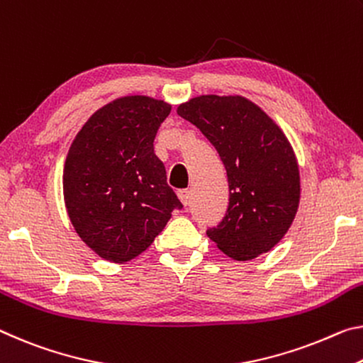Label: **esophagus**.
Masks as SVG:
<instances>
[{
  "instance_id": "obj_1",
  "label": "esophagus",
  "mask_w": 363,
  "mask_h": 363,
  "mask_svg": "<svg viewBox=\"0 0 363 363\" xmlns=\"http://www.w3.org/2000/svg\"><path fill=\"white\" fill-rule=\"evenodd\" d=\"M177 197H179L181 203H182L184 206H187L189 202H191V191H187V189H184V191L177 192Z\"/></svg>"
}]
</instances>
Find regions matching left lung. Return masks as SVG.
<instances>
[{"instance_id":"8db88e82","label":"left lung","mask_w":363,"mask_h":363,"mask_svg":"<svg viewBox=\"0 0 363 363\" xmlns=\"http://www.w3.org/2000/svg\"><path fill=\"white\" fill-rule=\"evenodd\" d=\"M197 125L228 172L229 206L206 231L218 249L245 262L269 252L289 231L301 202V172L291 142L254 101L200 95L177 106Z\"/></svg>"}]
</instances>
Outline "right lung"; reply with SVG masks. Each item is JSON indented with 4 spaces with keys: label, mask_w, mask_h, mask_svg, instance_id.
<instances>
[{
    "label": "right lung",
    "mask_w": 363,
    "mask_h": 363,
    "mask_svg": "<svg viewBox=\"0 0 363 363\" xmlns=\"http://www.w3.org/2000/svg\"><path fill=\"white\" fill-rule=\"evenodd\" d=\"M171 105L145 95L91 114L69 147L62 192L79 238L96 255L129 262L152 245L181 202L166 182L153 140Z\"/></svg>",
    "instance_id": "right-lung-1"
}]
</instances>
